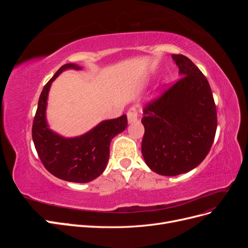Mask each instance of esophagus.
Segmentation results:
<instances>
[{
  "label": "esophagus",
  "instance_id": "34e87169",
  "mask_svg": "<svg viewBox=\"0 0 248 248\" xmlns=\"http://www.w3.org/2000/svg\"><path fill=\"white\" fill-rule=\"evenodd\" d=\"M139 116V110L137 107H132L127 111V119H128V123H133L138 120Z\"/></svg>",
  "mask_w": 248,
  "mask_h": 248
}]
</instances>
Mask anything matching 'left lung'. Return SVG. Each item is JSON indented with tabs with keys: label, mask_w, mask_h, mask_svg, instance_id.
<instances>
[{
	"label": "left lung",
	"mask_w": 248,
	"mask_h": 248,
	"mask_svg": "<svg viewBox=\"0 0 248 248\" xmlns=\"http://www.w3.org/2000/svg\"><path fill=\"white\" fill-rule=\"evenodd\" d=\"M181 76L144 108L141 154L161 176H177L197 168L213 144L216 107L204 74L183 55H171Z\"/></svg>",
	"instance_id": "1"
}]
</instances>
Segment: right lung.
Wrapping results in <instances>:
<instances>
[{"mask_svg": "<svg viewBox=\"0 0 248 248\" xmlns=\"http://www.w3.org/2000/svg\"><path fill=\"white\" fill-rule=\"evenodd\" d=\"M67 69L82 68L77 64H65L44 86L34 118L32 137L39 158L50 174L64 181L88 183L106 170L110 141L126 129L127 116L106 120L76 138H64L52 131L46 121L48 92L51 82Z\"/></svg>", "mask_w": 248, "mask_h": 248, "instance_id": "right-lung-1", "label": "right lung"}]
</instances>
